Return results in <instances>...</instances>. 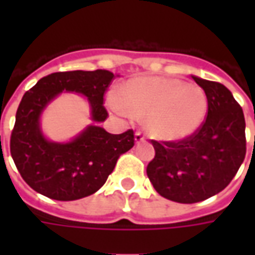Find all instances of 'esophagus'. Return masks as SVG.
I'll use <instances>...</instances> for the list:
<instances>
[{
	"instance_id": "1",
	"label": "esophagus",
	"mask_w": 255,
	"mask_h": 255,
	"mask_svg": "<svg viewBox=\"0 0 255 255\" xmlns=\"http://www.w3.org/2000/svg\"><path fill=\"white\" fill-rule=\"evenodd\" d=\"M144 140V135L142 132H140V131H136V132H135V142H136V143H140V142H143Z\"/></svg>"
}]
</instances>
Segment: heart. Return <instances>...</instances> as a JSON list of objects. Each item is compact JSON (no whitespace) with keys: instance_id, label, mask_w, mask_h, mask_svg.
<instances>
[{"instance_id":"1","label":"heart","mask_w":255,"mask_h":255,"mask_svg":"<svg viewBox=\"0 0 255 255\" xmlns=\"http://www.w3.org/2000/svg\"><path fill=\"white\" fill-rule=\"evenodd\" d=\"M112 105L122 115H144L146 129L154 138L177 140L201 127L208 112V98L198 86L153 76L129 80Z\"/></svg>"}]
</instances>
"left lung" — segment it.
<instances>
[{"label": "left lung", "mask_w": 255, "mask_h": 255, "mask_svg": "<svg viewBox=\"0 0 255 255\" xmlns=\"http://www.w3.org/2000/svg\"><path fill=\"white\" fill-rule=\"evenodd\" d=\"M208 98L206 117L180 140H151L155 155L147 176L161 197L197 203L223 191L246 155V123L241 105L224 84L192 76Z\"/></svg>", "instance_id": "obj_1"}]
</instances>
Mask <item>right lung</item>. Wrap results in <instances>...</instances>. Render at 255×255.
<instances>
[{"instance_id":"obj_1","label":"right lung","mask_w":255,"mask_h":255,"mask_svg":"<svg viewBox=\"0 0 255 255\" xmlns=\"http://www.w3.org/2000/svg\"><path fill=\"white\" fill-rule=\"evenodd\" d=\"M115 79L109 71L54 72L38 80L21 98L10 135V154L17 171L32 190L57 201H75L98 191L119 157L135 144L132 129L113 135L90 126L69 143L43 138L39 115L61 91L86 95L94 122H105L104 95Z\"/></svg>"}]
</instances>
